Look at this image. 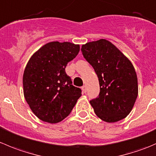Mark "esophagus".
I'll list each match as a JSON object with an SVG mask.
<instances>
[{
  "label": "esophagus",
  "mask_w": 156,
  "mask_h": 156,
  "mask_svg": "<svg viewBox=\"0 0 156 156\" xmlns=\"http://www.w3.org/2000/svg\"><path fill=\"white\" fill-rule=\"evenodd\" d=\"M81 89H82V91L84 93H86L87 92V88H86V86H83V87H81Z\"/></svg>",
  "instance_id": "34e87169"
}]
</instances>
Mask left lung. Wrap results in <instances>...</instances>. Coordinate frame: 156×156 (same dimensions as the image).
I'll list each match as a JSON object with an SVG mask.
<instances>
[{"label": "left lung", "mask_w": 156, "mask_h": 156, "mask_svg": "<svg viewBox=\"0 0 156 156\" xmlns=\"http://www.w3.org/2000/svg\"><path fill=\"white\" fill-rule=\"evenodd\" d=\"M81 52L99 78V97L90 101L97 117L108 123L126 118L138 95L137 76L133 64L106 39L83 44Z\"/></svg>", "instance_id": "obj_1"}]
</instances>
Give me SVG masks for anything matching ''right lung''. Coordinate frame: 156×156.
Wrapping results in <instances>:
<instances>
[{"mask_svg":"<svg viewBox=\"0 0 156 156\" xmlns=\"http://www.w3.org/2000/svg\"><path fill=\"white\" fill-rule=\"evenodd\" d=\"M79 50V44L52 41L29 59L23 74V93L32 112L43 122L63 120L81 96V90L72 85L65 71Z\"/></svg>","mask_w":156,"mask_h":156,"instance_id":"right-lung-1","label":"right lung"}]
</instances>
